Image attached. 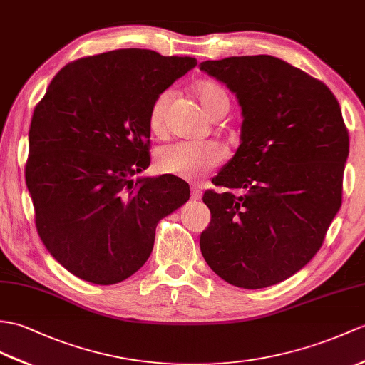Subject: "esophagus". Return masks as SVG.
<instances>
[{
    "mask_svg": "<svg viewBox=\"0 0 365 365\" xmlns=\"http://www.w3.org/2000/svg\"><path fill=\"white\" fill-rule=\"evenodd\" d=\"M191 199L192 200H199L200 199V191L196 186H191Z\"/></svg>",
    "mask_w": 365,
    "mask_h": 365,
    "instance_id": "obj_1",
    "label": "esophagus"
}]
</instances>
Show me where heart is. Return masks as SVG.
<instances>
[{"mask_svg": "<svg viewBox=\"0 0 365 365\" xmlns=\"http://www.w3.org/2000/svg\"><path fill=\"white\" fill-rule=\"evenodd\" d=\"M194 95L205 112L217 120L230 108V98L227 91L216 82L203 81L194 87ZM171 91H163L154 99L149 110V129L152 133H162L166 123L168 106ZM227 160V150L215 141L207 143H174L163 146L157 152V168L165 174L180 179L196 180L213 171Z\"/></svg>", "mask_w": 365, "mask_h": 365, "instance_id": "1", "label": "heart"}]
</instances>
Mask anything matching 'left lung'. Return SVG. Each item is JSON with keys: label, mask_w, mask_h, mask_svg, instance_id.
<instances>
[{"label": "left lung", "mask_w": 365, "mask_h": 365, "mask_svg": "<svg viewBox=\"0 0 365 365\" xmlns=\"http://www.w3.org/2000/svg\"><path fill=\"white\" fill-rule=\"evenodd\" d=\"M200 70L242 108L241 144L207 190L200 235L207 264L244 289H261L307 266L342 205L349 130L324 82L272 56L227 57Z\"/></svg>", "instance_id": "1"}]
</instances>
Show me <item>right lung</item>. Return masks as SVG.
I'll return each instance as SVG.
<instances>
[{
    "label": "right lung",
    "mask_w": 365,
    "mask_h": 365,
    "mask_svg": "<svg viewBox=\"0 0 365 365\" xmlns=\"http://www.w3.org/2000/svg\"><path fill=\"white\" fill-rule=\"evenodd\" d=\"M197 65L150 49L82 57L34 108L24 177L41 242L86 282L115 284L148 261L155 228L190 199L175 175H132L150 163L154 99Z\"/></svg>",
    "instance_id": "obj_1"
}]
</instances>
